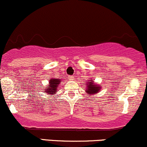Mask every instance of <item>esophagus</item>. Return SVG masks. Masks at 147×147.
<instances>
[{
	"instance_id": "esophagus-1",
	"label": "esophagus",
	"mask_w": 147,
	"mask_h": 147,
	"mask_svg": "<svg viewBox=\"0 0 147 147\" xmlns=\"http://www.w3.org/2000/svg\"><path fill=\"white\" fill-rule=\"evenodd\" d=\"M68 79L69 80H74V77L73 76H69Z\"/></svg>"
}]
</instances>
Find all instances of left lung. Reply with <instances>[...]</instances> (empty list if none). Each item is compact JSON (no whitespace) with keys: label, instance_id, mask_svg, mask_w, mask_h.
<instances>
[{"label":"left lung","instance_id":"1","mask_svg":"<svg viewBox=\"0 0 147 147\" xmlns=\"http://www.w3.org/2000/svg\"><path fill=\"white\" fill-rule=\"evenodd\" d=\"M86 91L87 93L90 94V95L97 93V92H98L99 90H100V86H99V85H96V84L94 83V81L92 80L89 81L88 82H87V83L86 84Z\"/></svg>","mask_w":147,"mask_h":147}]
</instances>
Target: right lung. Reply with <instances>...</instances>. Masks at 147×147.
I'll return each instance as SVG.
<instances>
[{"label": "right lung", "instance_id": "1", "mask_svg": "<svg viewBox=\"0 0 147 147\" xmlns=\"http://www.w3.org/2000/svg\"><path fill=\"white\" fill-rule=\"evenodd\" d=\"M50 82H49V86H48L45 89V93H48L49 95H52V94H55V92H57V88H58V86L61 82L59 79L57 78H52L49 79Z\"/></svg>", "mask_w": 147, "mask_h": 147}]
</instances>
